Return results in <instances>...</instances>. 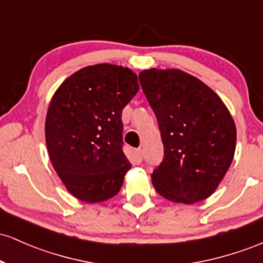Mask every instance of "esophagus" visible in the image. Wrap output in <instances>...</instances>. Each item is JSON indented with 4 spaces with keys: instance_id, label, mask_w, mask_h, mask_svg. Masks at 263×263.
<instances>
[{
    "instance_id": "esophagus-1",
    "label": "esophagus",
    "mask_w": 263,
    "mask_h": 263,
    "mask_svg": "<svg viewBox=\"0 0 263 263\" xmlns=\"http://www.w3.org/2000/svg\"><path fill=\"white\" fill-rule=\"evenodd\" d=\"M134 155H135V161H136V163H137V164H138V163H141L142 159H143V152H142V149H141V148L135 149Z\"/></svg>"
}]
</instances>
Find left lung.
Masks as SVG:
<instances>
[{
  "instance_id": "left-lung-1",
  "label": "left lung",
  "mask_w": 263,
  "mask_h": 263,
  "mask_svg": "<svg viewBox=\"0 0 263 263\" xmlns=\"http://www.w3.org/2000/svg\"><path fill=\"white\" fill-rule=\"evenodd\" d=\"M140 83L157 121L164 157L151 174L159 195L194 204L215 192L230 167L236 127L209 86L178 69H148Z\"/></svg>"
}]
</instances>
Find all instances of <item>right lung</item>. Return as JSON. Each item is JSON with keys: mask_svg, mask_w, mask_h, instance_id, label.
I'll list each match as a JSON object with an SVG mask.
<instances>
[{"mask_svg": "<svg viewBox=\"0 0 263 263\" xmlns=\"http://www.w3.org/2000/svg\"><path fill=\"white\" fill-rule=\"evenodd\" d=\"M128 68L96 64L58 87L45 119V142L65 188L86 203H101L121 189L131 163L122 151L123 107L137 93Z\"/></svg>", "mask_w": 263, "mask_h": 263, "instance_id": "add662e5", "label": "right lung"}]
</instances>
